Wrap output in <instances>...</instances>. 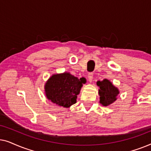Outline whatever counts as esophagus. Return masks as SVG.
Wrapping results in <instances>:
<instances>
[{"label": "esophagus", "mask_w": 151, "mask_h": 151, "mask_svg": "<svg viewBox=\"0 0 151 151\" xmlns=\"http://www.w3.org/2000/svg\"><path fill=\"white\" fill-rule=\"evenodd\" d=\"M88 81H89L90 82H92V80H93V73H89L88 74Z\"/></svg>", "instance_id": "esophagus-1"}]
</instances>
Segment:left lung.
Segmentation results:
<instances>
[{"mask_svg": "<svg viewBox=\"0 0 151 151\" xmlns=\"http://www.w3.org/2000/svg\"><path fill=\"white\" fill-rule=\"evenodd\" d=\"M96 84L99 86L100 103L102 106H108L117 100L119 91L110 80L108 79H104L102 81L99 80Z\"/></svg>", "mask_w": 151, "mask_h": 151, "instance_id": "1", "label": "left lung"}]
</instances>
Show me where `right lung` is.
<instances>
[{"mask_svg": "<svg viewBox=\"0 0 151 151\" xmlns=\"http://www.w3.org/2000/svg\"><path fill=\"white\" fill-rule=\"evenodd\" d=\"M82 84L81 79L69 72L53 74L45 84V96L58 106L69 108L77 102Z\"/></svg>", "mask_w": 151, "mask_h": 151, "instance_id": "right-lung-1", "label": "right lung"}]
</instances>
